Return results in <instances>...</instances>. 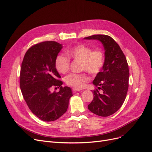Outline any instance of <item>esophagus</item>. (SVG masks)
Wrapping results in <instances>:
<instances>
[{
	"label": "esophagus",
	"mask_w": 152,
	"mask_h": 152,
	"mask_svg": "<svg viewBox=\"0 0 152 152\" xmlns=\"http://www.w3.org/2000/svg\"><path fill=\"white\" fill-rule=\"evenodd\" d=\"M83 89H81V88H72V91L74 92H77V91H82Z\"/></svg>",
	"instance_id": "1"
}]
</instances>
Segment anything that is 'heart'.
<instances>
[{
  "label": "heart",
  "mask_w": 152,
  "mask_h": 152,
  "mask_svg": "<svg viewBox=\"0 0 152 152\" xmlns=\"http://www.w3.org/2000/svg\"><path fill=\"white\" fill-rule=\"evenodd\" d=\"M66 54H59L55 60V67L61 74H65L70 67V59L80 61V70L85 71L79 74L71 73L64 77L67 85L76 88H81L89 81L87 72L96 75L102 71L104 65L105 58L103 50L100 49H93L85 44H78L66 50Z\"/></svg>",
  "instance_id": "b5f03b06"
}]
</instances>
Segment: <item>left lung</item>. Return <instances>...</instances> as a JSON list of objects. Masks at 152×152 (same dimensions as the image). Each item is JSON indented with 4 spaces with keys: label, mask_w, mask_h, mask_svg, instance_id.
Segmentation results:
<instances>
[{
    "label": "left lung",
    "mask_w": 152,
    "mask_h": 152,
    "mask_svg": "<svg viewBox=\"0 0 152 152\" xmlns=\"http://www.w3.org/2000/svg\"><path fill=\"white\" fill-rule=\"evenodd\" d=\"M85 39L101 41L105 50L104 65L93 81L97 89L93 91L94 97L88 107L95 115L108 116L120 108L126 96L130 75L126 58L109 36L96 34Z\"/></svg>",
    "instance_id": "left-lung-1"
}]
</instances>
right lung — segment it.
<instances>
[{
    "label": "right lung",
    "instance_id": "right-lung-1",
    "mask_svg": "<svg viewBox=\"0 0 152 152\" xmlns=\"http://www.w3.org/2000/svg\"><path fill=\"white\" fill-rule=\"evenodd\" d=\"M63 48L55 41L34 45L27 50L21 64L20 88L30 110L39 119L53 121L64 115L72 96L69 87H63L55 60ZM53 87L59 92H50Z\"/></svg>",
    "mask_w": 152,
    "mask_h": 152
}]
</instances>
